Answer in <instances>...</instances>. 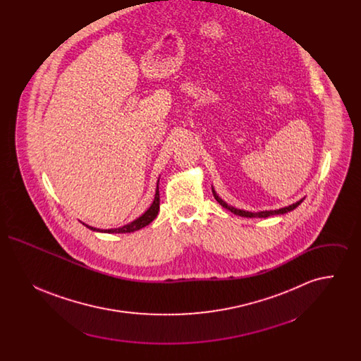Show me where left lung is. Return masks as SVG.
Here are the masks:
<instances>
[{"instance_id":"8db88e82","label":"left lung","mask_w":361,"mask_h":361,"mask_svg":"<svg viewBox=\"0 0 361 361\" xmlns=\"http://www.w3.org/2000/svg\"><path fill=\"white\" fill-rule=\"evenodd\" d=\"M212 193H214L215 200H216L221 206L226 208V209H228V211H231L233 214H235V215H238V216H243V218H268V216H272V215H283V214H287V212H290L292 209H295L296 207L299 206V204L303 202V199H300L299 202L293 203L291 206L283 207V208H279V209H269V211H257V212H250V211L238 209V208H235V207L228 206L226 202H224V200L218 196V193L215 192V189L214 188H212Z\"/></svg>"}]
</instances>
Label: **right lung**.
<instances>
[{
    "label": "right lung",
    "instance_id": "right-lung-1",
    "mask_svg": "<svg viewBox=\"0 0 361 361\" xmlns=\"http://www.w3.org/2000/svg\"><path fill=\"white\" fill-rule=\"evenodd\" d=\"M158 183H159V178H158V181H157V188H155V195H154V200H153V203L150 204V207L139 216L137 218L135 221H133V222H130V224H124V226H121V227H116V228H97V227H92V226H89V224H85L87 228H90L92 231H99V233H115V234H118V233H133V231H137V230H140V228H143V227H146L147 224H152L153 221H154L155 218H157V215H158V211H159V187H158Z\"/></svg>",
    "mask_w": 361,
    "mask_h": 361
}]
</instances>
